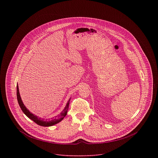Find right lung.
Listing matches in <instances>:
<instances>
[{
    "instance_id": "1",
    "label": "right lung",
    "mask_w": 158,
    "mask_h": 158,
    "mask_svg": "<svg viewBox=\"0 0 158 158\" xmlns=\"http://www.w3.org/2000/svg\"><path fill=\"white\" fill-rule=\"evenodd\" d=\"M17 101H18V103L19 104V106L21 108L22 112H23L24 113L29 119L32 120L37 124H38L39 126H44V127H49V126H54V125L59 123V122H60L64 119V118L67 115V111H68L69 102H70V100H71V98H70L69 100L68 101V102H67L65 107H64V110L60 112V114L57 116L55 118H52L51 119H42L40 118H39L37 116L32 114V112H31L29 110V109H27V108L25 106V105L24 104L23 102H22V101L21 99V98H20V96L18 84L17 85Z\"/></svg>"
}]
</instances>
